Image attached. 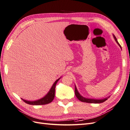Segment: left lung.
<instances>
[{
  "mask_svg": "<svg viewBox=\"0 0 130 130\" xmlns=\"http://www.w3.org/2000/svg\"><path fill=\"white\" fill-rule=\"evenodd\" d=\"M113 38H114V39H115L116 42H117V43L118 44L119 46L120 47V48H121V46H120V45L119 43L118 40H117L116 37H115L114 35H113ZM75 96H77L78 99L80 101H81V102L88 103H95V104L102 103L105 102V101L110 97V96H108L106 98H104V99H91V98H87L83 97V96L81 95L78 92V91L77 89V87H76L75 85Z\"/></svg>",
  "mask_w": 130,
  "mask_h": 130,
  "instance_id": "8db88e82",
  "label": "left lung"
}]
</instances>
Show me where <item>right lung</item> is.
<instances>
[{"label":"right lung","mask_w":130,"mask_h":130,"mask_svg":"<svg viewBox=\"0 0 130 130\" xmlns=\"http://www.w3.org/2000/svg\"><path fill=\"white\" fill-rule=\"evenodd\" d=\"M59 78L58 79H57L54 83L53 84L50 90L48 92V93H47V94L45 96H43V98H41L40 99H38L37 100H34V101H28V100H26L25 99H22L25 103H26L28 104H30V105H45V104H49L51 102H52L53 99L55 98V87L57 83V82L59 80V79L61 78Z\"/></svg>","instance_id":"add662e5"}]
</instances>
